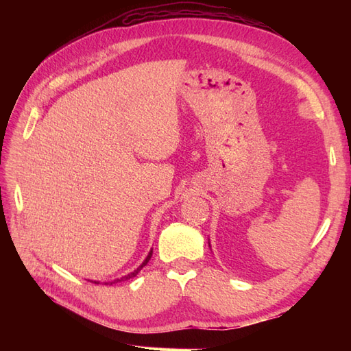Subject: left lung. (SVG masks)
<instances>
[{
	"label": "left lung",
	"instance_id": "left-lung-1",
	"mask_svg": "<svg viewBox=\"0 0 351 351\" xmlns=\"http://www.w3.org/2000/svg\"><path fill=\"white\" fill-rule=\"evenodd\" d=\"M209 247H210V243H209Z\"/></svg>",
	"mask_w": 351,
	"mask_h": 351
}]
</instances>
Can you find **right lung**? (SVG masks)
<instances>
[{"instance_id":"right-lung-1","label":"right lung","mask_w":351,"mask_h":351,"mask_svg":"<svg viewBox=\"0 0 351 351\" xmlns=\"http://www.w3.org/2000/svg\"><path fill=\"white\" fill-rule=\"evenodd\" d=\"M152 258V249H151V252L149 253H147V256H146V259L139 265V267H137L133 272H130V274H127V275H124V277H121V278H115V280H112V281H110V282H104L105 285H112V284H117V282H121V281H127V280H130V278H133V277H136V275L137 274H139L141 272V269L145 267V265L147 263V262H149V259ZM92 282H95V284H99L98 281H92Z\"/></svg>"}]
</instances>
